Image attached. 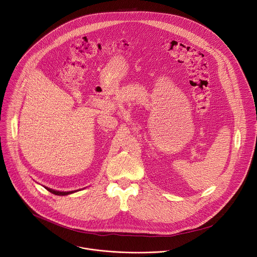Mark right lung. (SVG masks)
Here are the masks:
<instances>
[{
	"label": "right lung",
	"instance_id": "add662e5",
	"mask_svg": "<svg viewBox=\"0 0 257 257\" xmlns=\"http://www.w3.org/2000/svg\"><path fill=\"white\" fill-rule=\"evenodd\" d=\"M49 192L55 194V195H59V196H65V195H69V194H72L74 192H77L79 190H74V191H58V190H54V189H51V188H48V187H45Z\"/></svg>",
	"mask_w": 257,
	"mask_h": 257
}]
</instances>
